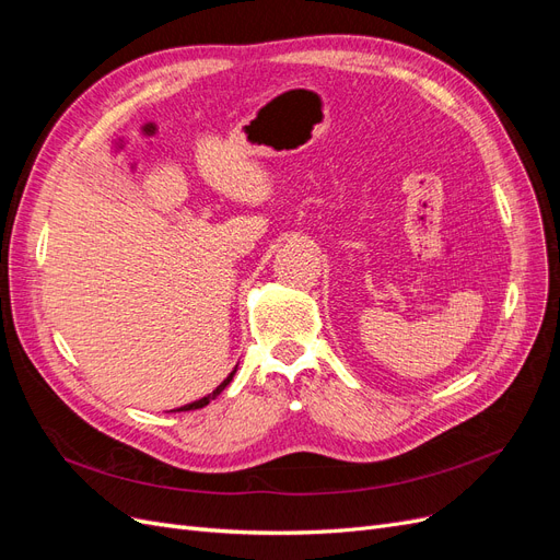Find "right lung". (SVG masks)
<instances>
[{
	"instance_id": "1",
	"label": "right lung",
	"mask_w": 560,
	"mask_h": 560,
	"mask_svg": "<svg viewBox=\"0 0 560 560\" xmlns=\"http://www.w3.org/2000/svg\"><path fill=\"white\" fill-rule=\"evenodd\" d=\"M233 374H235V369L231 371V374L224 378V383L222 385H217V389H212V393L208 395V397H202V399H198V401H191V404H186V406H182V409H177V411H194V409H202V406H208L210 404V399H214L219 393H222V389L233 381Z\"/></svg>"
}]
</instances>
